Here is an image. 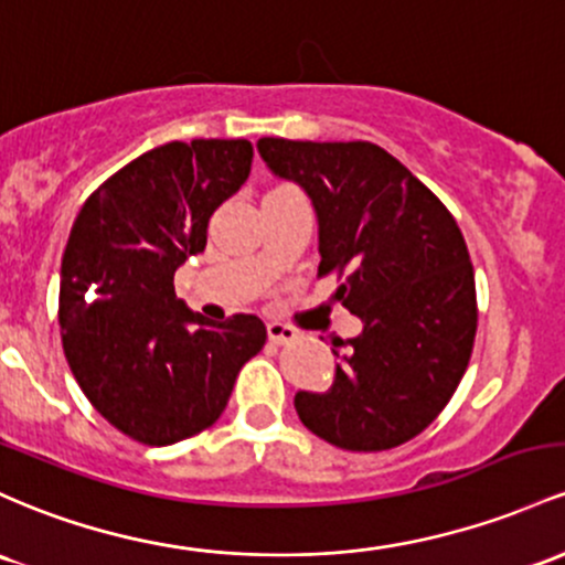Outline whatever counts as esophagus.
<instances>
[{"mask_svg":"<svg viewBox=\"0 0 565 565\" xmlns=\"http://www.w3.org/2000/svg\"><path fill=\"white\" fill-rule=\"evenodd\" d=\"M295 330L292 327H287V324H281V321H270L268 324V338L273 340V343H289V340H295Z\"/></svg>","mask_w":565,"mask_h":565,"instance_id":"obj_1","label":"esophagus"}]
</instances>
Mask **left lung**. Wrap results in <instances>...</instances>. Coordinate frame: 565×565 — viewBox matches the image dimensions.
<instances>
[{"mask_svg": "<svg viewBox=\"0 0 565 565\" xmlns=\"http://www.w3.org/2000/svg\"><path fill=\"white\" fill-rule=\"evenodd\" d=\"M257 150L308 192L319 276H343L334 300L364 324L340 340L349 351H332V386L297 392L295 411L334 448H396L443 413L467 373L477 332L467 241L443 201L373 141L265 136Z\"/></svg>", "mask_w": 565, "mask_h": 565, "instance_id": "8db88e82", "label": "left lung"}]
</instances>
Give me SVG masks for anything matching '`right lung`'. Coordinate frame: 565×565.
I'll list each match as a JSON object with an SVG mask.
<instances>
[{
    "instance_id": "1",
    "label": "right lung",
    "mask_w": 565,
    "mask_h": 565,
    "mask_svg": "<svg viewBox=\"0 0 565 565\" xmlns=\"http://www.w3.org/2000/svg\"><path fill=\"white\" fill-rule=\"evenodd\" d=\"M252 158L246 139L169 141L111 173L72 225L58 295L66 362L90 405L141 445L209 429L268 338L257 316L214 324L173 292Z\"/></svg>"
}]
</instances>
